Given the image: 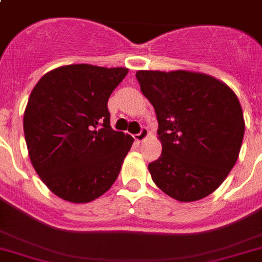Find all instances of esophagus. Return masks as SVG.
I'll return each instance as SVG.
<instances>
[{
	"label": "esophagus",
	"mask_w": 262,
	"mask_h": 262,
	"mask_svg": "<svg viewBox=\"0 0 262 262\" xmlns=\"http://www.w3.org/2000/svg\"><path fill=\"white\" fill-rule=\"evenodd\" d=\"M147 136H149V130H147V128L144 126V128L140 130V133L134 134V140L137 141V142H141V141H144Z\"/></svg>",
	"instance_id": "34e87169"
}]
</instances>
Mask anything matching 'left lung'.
<instances>
[{"instance_id":"obj_1","label":"left lung","mask_w":262,"mask_h":262,"mask_svg":"<svg viewBox=\"0 0 262 262\" xmlns=\"http://www.w3.org/2000/svg\"><path fill=\"white\" fill-rule=\"evenodd\" d=\"M141 92L158 120L162 154L149 163L151 179L179 202L208 196L237 161L244 137L235 92L210 75L138 71Z\"/></svg>"}]
</instances>
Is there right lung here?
<instances>
[{"mask_svg":"<svg viewBox=\"0 0 262 262\" xmlns=\"http://www.w3.org/2000/svg\"><path fill=\"white\" fill-rule=\"evenodd\" d=\"M128 68L71 64L43 75L27 101L31 163L59 198L88 203L117 179L133 137L113 130L108 99Z\"/></svg>","mask_w":262,"mask_h":262,"instance_id":"obj_1","label":"right lung"}]
</instances>
